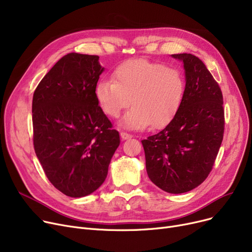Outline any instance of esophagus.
I'll return each mask as SVG.
<instances>
[{
	"mask_svg": "<svg viewBox=\"0 0 252 252\" xmlns=\"http://www.w3.org/2000/svg\"><path fill=\"white\" fill-rule=\"evenodd\" d=\"M121 137H122L123 140H127V139H130L133 136L127 134V133H125V131H122V133H121Z\"/></svg>",
	"mask_w": 252,
	"mask_h": 252,
	"instance_id": "obj_1",
	"label": "esophagus"
}]
</instances>
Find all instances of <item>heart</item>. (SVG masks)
I'll use <instances>...</instances> for the list:
<instances>
[{
    "label": "heart",
    "mask_w": 252,
    "mask_h": 252,
    "mask_svg": "<svg viewBox=\"0 0 252 252\" xmlns=\"http://www.w3.org/2000/svg\"><path fill=\"white\" fill-rule=\"evenodd\" d=\"M185 92L181 72L146 59H131L119 64L112 79H103L95 96L105 114L117 118L130 104L119 123L123 127L141 130L167 125L178 112Z\"/></svg>",
    "instance_id": "1"
}]
</instances>
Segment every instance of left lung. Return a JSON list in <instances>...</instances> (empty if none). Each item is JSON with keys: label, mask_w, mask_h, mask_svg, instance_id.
Listing matches in <instances>:
<instances>
[{"label": "left lung", "mask_w": 252, "mask_h": 252, "mask_svg": "<svg viewBox=\"0 0 252 252\" xmlns=\"http://www.w3.org/2000/svg\"><path fill=\"white\" fill-rule=\"evenodd\" d=\"M183 63L184 97L170 123L143 140L149 179L158 188L181 194L198 187L213 169L223 137L221 91L194 55H171Z\"/></svg>", "instance_id": "obj_1"}]
</instances>
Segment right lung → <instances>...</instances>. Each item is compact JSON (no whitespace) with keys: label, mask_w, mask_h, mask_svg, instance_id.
I'll return each mask as SVG.
<instances>
[{"label":"right lung","mask_w":252,"mask_h":252,"mask_svg":"<svg viewBox=\"0 0 252 252\" xmlns=\"http://www.w3.org/2000/svg\"><path fill=\"white\" fill-rule=\"evenodd\" d=\"M103 71L99 56L69 53L33 93L36 157L53 186L69 197L90 195L101 186L121 143L95 96Z\"/></svg>","instance_id":"right-lung-1"}]
</instances>
